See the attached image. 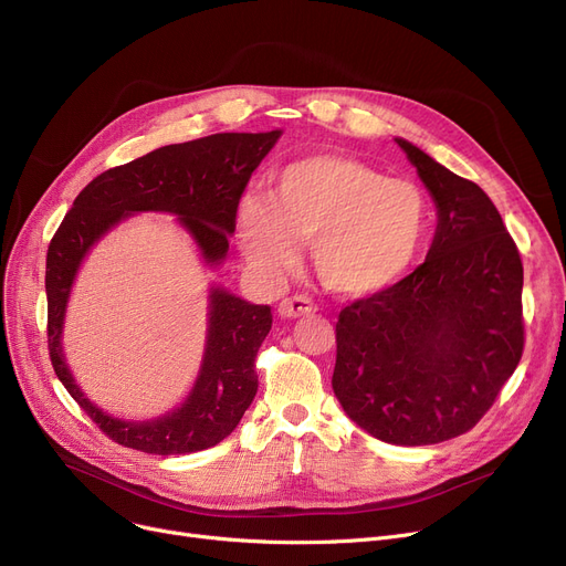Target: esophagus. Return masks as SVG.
I'll return each instance as SVG.
<instances>
[{
  "instance_id": "obj_1",
  "label": "esophagus",
  "mask_w": 566,
  "mask_h": 566,
  "mask_svg": "<svg viewBox=\"0 0 566 566\" xmlns=\"http://www.w3.org/2000/svg\"><path fill=\"white\" fill-rule=\"evenodd\" d=\"M282 318H298V316H310L316 312V305L307 298V295H293V298H284L277 307Z\"/></svg>"
}]
</instances>
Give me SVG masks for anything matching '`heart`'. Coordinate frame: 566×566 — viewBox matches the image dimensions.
Wrapping results in <instances>:
<instances>
[{
  "mask_svg": "<svg viewBox=\"0 0 566 566\" xmlns=\"http://www.w3.org/2000/svg\"><path fill=\"white\" fill-rule=\"evenodd\" d=\"M429 201L408 178L335 154L284 165L268 199L245 195L235 208L238 245L252 271L282 280L312 245L314 273L325 289L367 295L395 284L418 256Z\"/></svg>",
  "mask_w": 566,
  "mask_h": 566,
  "instance_id": "1",
  "label": "heart"
}]
</instances>
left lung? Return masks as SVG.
I'll list each match as a JSON object with an SVG mask.
<instances>
[{
  "instance_id": "obj_1",
  "label": "left lung",
  "mask_w": 566,
  "mask_h": 566,
  "mask_svg": "<svg viewBox=\"0 0 566 566\" xmlns=\"http://www.w3.org/2000/svg\"><path fill=\"white\" fill-rule=\"evenodd\" d=\"M438 208L431 250L337 321L333 390L378 440L433 444L478 424L523 355V263L489 195L406 139Z\"/></svg>"
}]
</instances>
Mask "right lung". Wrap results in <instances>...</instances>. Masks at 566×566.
Here are the masks:
<instances>
[{
  "label": "right lung",
  "instance_id": "obj_1",
  "mask_svg": "<svg viewBox=\"0 0 566 566\" xmlns=\"http://www.w3.org/2000/svg\"><path fill=\"white\" fill-rule=\"evenodd\" d=\"M271 133H218L169 144L88 184L59 224L48 248V348L54 374L98 429L124 448L146 454H190L224 440L250 408L259 376L254 358L273 314L224 289L211 291V325L203 365L190 397L174 412L148 422L109 418L75 385L62 353V325L77 268L98 238L118 220L142 211L181 218L203 259L220 263L235 229V208L252 171L280 139Z\"/></svg>",
  "mask_w": 566,
  "mask_h": 566
}]
</instances>
